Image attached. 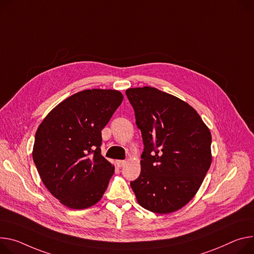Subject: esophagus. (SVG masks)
<instances>
[{"mask_svg": "<svg viewBox=\"0 0 254 254\" xmlns=\"http://www.w3.org/2000/svg\"><path fill=\"white\" fill-rule=\"evenodd\" d=\"M117 164H118L119 167H123V166H125V165L127 164V161H125V160H119L118 162H117Z\"/></svg>", "mask_w": 254, "mask_h": 254, "instance_id": "34e87169", "label": "esophagus"}]
</instances>
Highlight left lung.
<instances>
[{"mask_svg":"<svg viewBox=\"0 0 254 254\" xmlns=\"http://www.w3.org/2000/svg\"><path fill=\"white\" fill-rule=\"evenodd\" d=\"M126 94L144 143L141 174L130 187L144 209L175 212L195 195L211 166L210 129L190 104L156 88Z\"/></svg>","mask_w":254,"mask_h":254,"instance_id":"left-lung-1","label":"left lung"}]
</instances>
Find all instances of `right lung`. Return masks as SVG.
I'll return each mask as SVG.
<instances>
[{"mask_svg":"<svg viewBox=\"0 0 254 254\" xmlns=\"http://www.w3.org/2000/svg\"><path fill=\"white\" fill-rule=\"evenodd\" d=\"M120 91L84 90L58 104L39 125L32 157L61 203L75 210L98 202L114 173L101 155V130L123 102Z\"/></svg>","mask_w":254,"mask_h":254,"instance_id":"right-lung-1","label":"right lung"}]
</instances>
